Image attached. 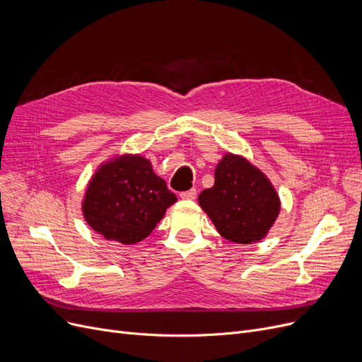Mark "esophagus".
Instances as JSON below:
<instances>
[{
    "label": "esophagus",
    "instance_id": "34e87169",
    "mask_svg": "<svg viewBox=\"0 0 362 362\" xmlns=\"http://www.w3.org/2000/svg\"><path fill=\"white\" fill-rule=\"evenodd\" d=\"M196 196H197L196 188H192V190H187V192L180 193V197H181V199H184V200H194V199H196Z\"/></svg>",
    "mask_w": 362,
    "mask_h": 362
}]
</instances>
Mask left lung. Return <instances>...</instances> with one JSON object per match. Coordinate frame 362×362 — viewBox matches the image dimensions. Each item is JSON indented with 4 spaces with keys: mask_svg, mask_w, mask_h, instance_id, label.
Returning <instances> with one entry per match:
<instances>
[{
    "mask_svg": "<svg viewBox=\"0 0 362 362\" xmlns=\"http://www.w3.org/2000/svg\"><path fill=\"white\" fill-rule=\"evenodd\" d=\"M199 203L223 238L242 245L264 238L280 212V199L269 180L231 153L218 163L215 184L200 193Z\"/></svg>",
    "mask_w": 362,
    "mask_h": 362,
    "instance_id": "1",
    "label": "left lung"
}]
</instances>
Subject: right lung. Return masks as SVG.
<instances>
[{
	"instance_id": "obj_1",
	"label": "right lung",
	"mask_w": 362,
	"mask_h": 362,
	"mask_svg": "<svg viewBox=\"0 0 362 362\" xmlns=\"http://www.w3.org/2000/svg\"><path fill=\"white\" fill-rule=\"evenodd\" d=\"M177 202L151 163L124 154L101 165L88 184L82 212L88 226L122 245L141 242Z\"/></svg>"
}]
</instances>
